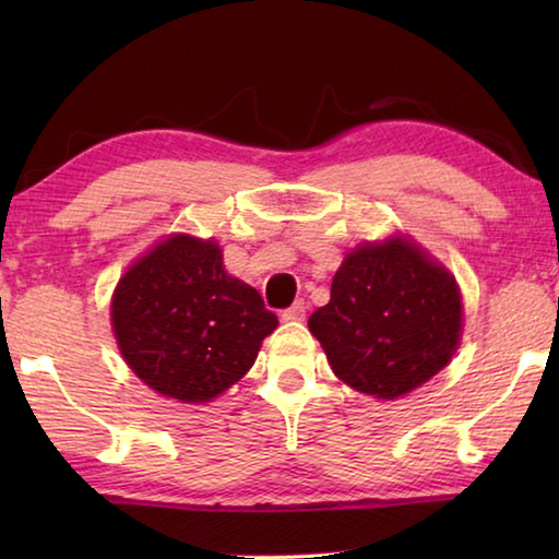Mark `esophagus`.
<instances>
[{
	"label": "esophagus",
	"mask_w": 559,
	"mask_h": 559,
	"mask_svg": "<svg viewBox=\"0 0 559 559\" xmlns=\"http://www.w3.org/2000/svg\"><path fill=\"white\" fill-rule=\"evenodd\" d=\"M306 310H308V302L306 300H296L290 308L283 310L281 318L286 320V323H300V320H306Z\"/></svg>",
	"instance_id": "1"
}]
</instances>
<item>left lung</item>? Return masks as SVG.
I'll return each instance as SVG.
<instances>
[{
	"mask_svg": "<svg viewBox=\"0 0 559 559\" xmlns=\"http://www.w3.org/2000/svg\"><path fill=\"white\" fill-rule=\"evenodd\" d=\"M456 278L409 239L349 251L330 302L308 318L333 372L377 400H396L451 362L461 340Z\"/></svg>",
	"mask_w": 559,
	"mask_h": 559,
	"instance_id": "8db88e82",
	"label": "left lung"
}]
</instances>
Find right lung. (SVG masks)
Masks as SVG:
<instances>
[{
    "label": "right lung",
    "mask_w": 559,
    "mask_h": 559,
    "mask_svg": "<svg viewBox=\"0 0 559 559\" xmlns=\"http://www.w3.org/2000/svg\"><path fill=\"white\" fill-rule=\"evenodd\" d=\"M110 320L130 370L185 404L212 402L239 382L278 325L259 290L224 271L219 243L187 234L132 263Z\"/></svg>",
    "instance_id": "right-lung-1"
}]
</instances>
